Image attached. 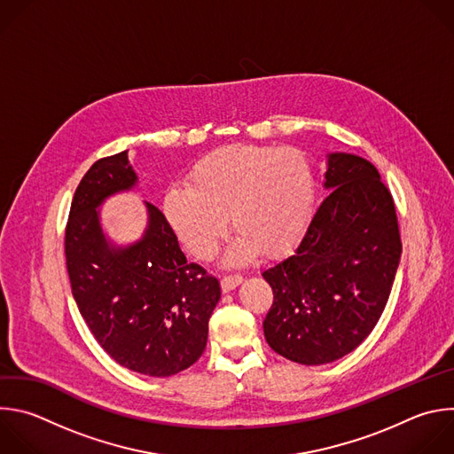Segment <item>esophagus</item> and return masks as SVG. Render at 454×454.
Wrapping results in <instances>:
<instances>
[{
	"instance_id": "obj_1",
	"label": "esophagus",
	"mask_w": 454,
	"mask_h": 454,
	"mask_svg": "<svg viewBox=\"0 0 454 454\" xmlns=\"http://www.w3.org/2000/svg\"><path fill=\"white\" fill-rule=\"evenodd\" d=\"M242 281H244V278L240 274H230V276H224L221 279V288L226 294V292H231L233 288H237Z\"/></svg>"
}]
</instances>
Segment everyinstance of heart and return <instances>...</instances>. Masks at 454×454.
Listing matches in <instances>:
<instances>
[{"instance_id": "heart-1", "label": "heart", "mask_w": 454, "mask_h": 454, "mask_svg": "<svg viewBox=\"0 0 454 454\" xmlns=\"http://www.w3.org/2000/svg\"><path fill=\"white\" fill-rule=\"evenodd\" d=\"M316 200L314 171L295 147L230 145L200 159L187 185L166 191L162 214L198 258L215 254L231 217L239 230L226 262L240 265L258 251L276 256L307 228Z\"/></svg>"}]
</instances>
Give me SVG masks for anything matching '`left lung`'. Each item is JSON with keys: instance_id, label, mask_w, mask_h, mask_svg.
Masks as SVG:
<instances>
[{"instance_id": "8db88e82", "label": "left lung", "mask_w": 454, "mask_h": 454, "mask_svg": "<svg viewBox=\"0 0 454 454\" xmlns=\"http://www.w3.org/2000/svg\"><path fill=\"white\" fill-rule=\"evenodd\" d=\"M326 159L330 194L294 253L262 272L274 294L265 340L303 365L332 364L369 337L401 260L394 200L378 169L340 151Z\"/></svg>"}]
</instances>
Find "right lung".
I'll use <instances>...</instances> for the list:
<instances>
[{
  "label": "right lung",
  "instance_id": "right-lung-1",
  "mask_svg": "<svg viewBox=\"0 0 454 454\" xmlns=\"http://www.w3.org/2000/svg\"><path fill=\"white\" fill-rule=\"evenodd\" d=\"M137 185L128 149L85 173L66 230L67 272L78 310L99 346L129 371L168 378L203 355L221 286L187 262L155 205L144 203L147 223L138 240L117 244L106 235L101 205Z\"/></svg>",
  "mask_w": 454,
  "mask_h": 454
}]
</instances>
